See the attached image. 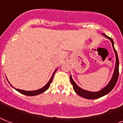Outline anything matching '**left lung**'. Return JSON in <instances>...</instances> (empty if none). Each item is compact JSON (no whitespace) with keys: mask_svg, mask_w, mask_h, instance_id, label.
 <instances>
[{"mask_svg":"<svg viewBox=\"0 0 123 123\" xmlns=\"http://www.w3.org/2000/svg\"><path fill=\"white\" fill-rule=\"evenodd\" d=\"M103 36H105V37H107L108 39H109L112 42V44L113 48L114 50L115 54H116V67H115V70L113 77L111 79V82H109V84L107 85L105 87H104L103 89H101V91H99L98 92H90L86 91L81 89L80 87L77 86V84H75V82L73 81L71 77L70 76V81H71V84L73 85V87L75 92L79 94V96H80L84 98H87V99H97L99 98H101L103 96L106 95L108 93H109L113 89V88L114 87L116 84L117 80H118L119 77V59L118 56H117V54L116 49H115L114 46V41L113 39L111 37L107 36L106 34H103Z\"/></svg>","mask_w":123,"mask_h":123,"instance_id":"left-lung-1","label":"left lung"}]
</instances>
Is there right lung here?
<instances>
[{
    "instance_id": "right-lung-1",
    "label": "right lung",
    "mask_w": 123,
    "mask_h": 123,
    "mask_svg": "<svg viewBox=\"0 0 123 123\" xmlns=\"http://www.w3.org/2000/svg\"><path fill=\"white\" fill-rule=\"evenodd\" d=\"M55 72H54V74L52 75V77H51V79H50V81H49V82L47 83V84H46V86H44L43 87L41 88V89H40L36 90V91H24V90L18 89H16V88H14V89H16L17 91H18L19 92H20V93H22V94H25V95H27V96H32L37 95V94H39L43 93V92H44L45 91H46V90L48 89V88H49V87H50V84H51V82H52V80H53V77H54V74H55Z\"/></svg>"
}]
</instances>
